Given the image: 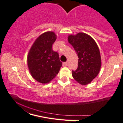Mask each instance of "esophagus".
<instances>
[{"instance_id":"34e87169","label":"esophagus","mask_w":123,"mask_h":123,"mask_svg":"<svg viewBox=\"0 0 123 123\" xmlns=\"http://www.w3.org/2000/svg\"><path fill=\"white\" fill-rule=\"evenodd\" d=\"M68 66V62H63V66Z\"/></svg>"}]
</instances>
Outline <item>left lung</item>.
<instances>
[{
  "instance_id": "left-lung-1",
  "label": "left lung",
  "mask_w": 123,
  "mask_h": 123,
  "mask_svg": "<svg viewBox=\"0 0 123 123\" xmlns=\"http://www.w3.org/2000/svg\"><path fill=\"white\" fill-rule=\"evenodd\" d=\"M68 41L79 58L78 68L72 70V76L82 85L88 84L97 77L101 68V55L98 45L91 37L82 32L69 35Z\"/></svg>"
}]
</instances>
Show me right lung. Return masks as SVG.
Returning a JSON list of instances; mask_svg holds the SVG:
<instances>
[{
  "label": "right lung",
  "mask_w": 123,
  "mask_h": 123,
  "mask_svg": "<svg viewBox=\"0 0 123 123\" xmlns=\"http://www.w3.org/2000/svg\"><path fill=\"white\" fill-rule=\"evenodd\" d=\"M55 40L56 35L53 32L41 34L28 55V66L31 74L41 83L50 82L56 76L62 66L59 53L52 49Z\"/></svg>",
  "instance_id": "add662e5"
}]
</instances>
